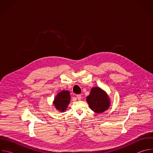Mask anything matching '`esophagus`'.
I'll use <instances>...</instances> for the list:
<instances>
[{
    "label": "esophagus",
    "mask_w": 153,
    "mask_h": 153,
    "mask_svg": "<svg viewBox=\"0 0 153 153\" xmlns=\"http://www.w3.org/2000/svg\"><path fill=\"white\" fill-rule=\"evenodd\" d=\"M76 96H77V99L78 100H80V99H82V96H81L80 94H78V95H77Z\"/></svg>",
    "instance_id": "1"
}]
</instances>
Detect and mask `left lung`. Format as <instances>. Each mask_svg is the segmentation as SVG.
<instances>
[{"instance_id": "1", "label": "left lung", "mask_w": 153, "mask_h": 153, "mask_svg": "<svg viewBox=\"0 0 153 153\" xmlns=\"http://www.w3.org/2000/svg\"><path fill=\"white\" fill-rule=\"evenodd\" d=\"M91 110L96 113H102L110 106V100L105 91L99 87H94L91 90L89 96L86 97Z\"/></svg>"}]
</instances>
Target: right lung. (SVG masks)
Returning a JSON list of instances; mask_svg holds the SVG:
<instances>
[{
	"label": "right lung",
	"instance_id": "add662e5",
	"mask_svg": "<svg viewBox=\"0 0 153 153\" xmlns=\"http://www.w3.org/2000/svg\"><path fill=\"white\" fill-rule=\"evenodd\" d=\"M70 93L67 90H63L59 93L55 97L53 104L57 110L60 112H64L67 110L68 105L70 102Z\"/></svg>",
	"mask_w": 153,
	"mask_h": 153
}]
</instances>
